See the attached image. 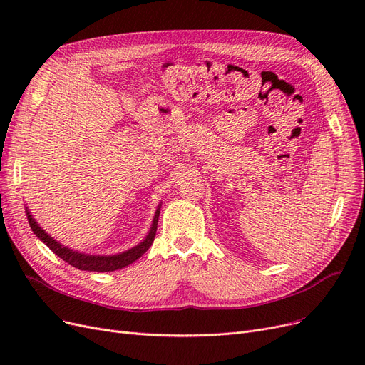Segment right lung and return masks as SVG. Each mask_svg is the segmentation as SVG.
<instances>
[{
  "label": "right lung",
  "mask_w": 365,
  "mask_h": 365,
  "mask_svg": "<svg viewBox=\"0 0 365 365\" xmlns=\"http://www.w3.org/2000/svg\"><path fill=\"white\" fill-rule=\"evenodd\" d=\"M28 215V220H29V226L34 231V234L40 238L50 250L59 256L62 260H65L66 263H69L71 266L76 267V269L81 271H90V272H110V271H117V269H123V267L128 266L130 263L136 262L139 257H142L148 248L152 245L153 240H155V234H157V227H158V216H160V208L157 210L155 217H153L152 222V227L148 234V237L143 240V242H140L139 245L130 248L128 252H124L121 255H115V256H87L78 252H72L69 250L68 247H63L62 244L57 242L56 240H53L50 235H47L43 229L36 225V222L32 219V216L29 213Z\"/></svg>",
  "instance_id": "obj_1"
}]
</instances>
